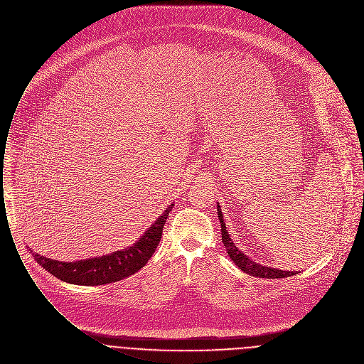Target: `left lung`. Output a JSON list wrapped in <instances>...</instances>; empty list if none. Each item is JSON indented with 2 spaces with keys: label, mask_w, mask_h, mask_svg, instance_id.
<instances>
[{
  "label": "left lung",
  "mask_w": 364,
  "mask_h": 364,
  "mask_svg": "<svg viewBox=\"0 0 364 364\" xmlns=\"http://www.w3.org/2000/svg\"><path fill=\"white\" fill-rule=\"evenodd\" d=\"M218 215H219V220H220V225H222V240H223V244H225L230 258L236 262V265L245 274H250V275L258 277V278H285V277H291V275L296 274L295 271H282V269H277V268H272V267H264V265H259V264L251 261L244 252H242V250H239L236 247V244L230 239L229 232L226 230V223H225V219H223L222 209H220L219 203H218Z\"/></svg>",
  "instance_id": "obj_1"
}]
</instances>
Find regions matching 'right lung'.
<instances>
[{
    "label": "right lung",
    "mask_w": 364,
    "mask_h": 364,
    "mask_svg": "<svg viewBox=\"0 0 364 364\" xmlns=\"http://www.w3.org/2000/svg\"><path fill=\"white\" fill-rule=\"evenodd\" d=\"M173 203L156 219V222L141 236V239L120 251L73 262H63L39 255L29 250L39 265L56 278L76 285H103L120 281L139 271L155 252L165 222Z\"/></svg>",
    "instance_id": "right-lung-1"
}]
</instances>
